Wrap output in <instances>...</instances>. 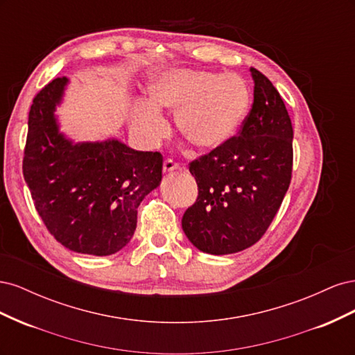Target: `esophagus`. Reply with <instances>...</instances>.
Listing matches in <instances>:
<instances>
[{
	"mask_svg": "<svg viewBox=\"0 0 355 355\" xmlns=\"http://www.w3.org/2000/svg\"><path fill=\"white\" fill-rule=\"evenodd\" d=\"M178 168H179V164L176 163V161H173L171 158H167V159L164 161V164H163L164 173H170V171H175V170H178Z\"/></svg>",
	"mask_w": 355,
	"mask_h": 355,
	"instance_id": "34e87169",
	"label": "esophagus"
}]
</instances>
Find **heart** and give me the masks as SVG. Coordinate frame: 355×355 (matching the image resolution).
I'll use <instances>...</instances> for the list:
<instances>
[{
    "label": "heart",
    "instance_id": "b5f03b06",
    "mask_svg": "<svg viewBox=\"0 0 355 355\" xmlns=\"http://www.w3.org/2000/svg\"><path fill=\"white\" fill-rule=\"evenodd\" d=\"M149 102L132 108V128L146 144L163 139L168 125L159 110L176 111L179 133L202 151L220 148L243 125L250 108V89L237 73L170 69L148 87Z\"/></svg>",
    "mask_w": 355,
    "mask_h": 355
}]
</instances>
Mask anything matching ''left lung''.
I'll list each match as a JSON object with an SVG mask.
<instances>
[{"mask_svg":"<svg viewBox=\"0 0 355 355\" xmlns=\"http://www.w3.org/2000/svg\"><path fill=\"white\" fill-rule=\"evenodd\" d=\"M253 105L239 136L189 163L198 185L182 228L198 250L241 252L262 239L292 179L293 127L280 93L250 68Z\"/></svg>","mask_w":355,"mask_h":355,"instance_id":"1","label":"left lung"}]
</instances>
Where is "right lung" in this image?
Wrapping results in <instances>:
<instances>
[{"label":"right lung","mask_w":355,"mask_h":355,"mask_svg":"<svg viewBox=\"0 0 355 355\" xmlns=\"http://www.w3.org/2000/svg\"><path fill=\"white\" fill-rule=\"evenodd\" d=\"M67 85V77L53 80L32 102L24 178L42 222L62 245L114 254L133 237L139 204L159 185L163 155L135 151L116 139L69 141L55 115Z\"/></svg>","instance_id":"add662e5"}]
</instances>
